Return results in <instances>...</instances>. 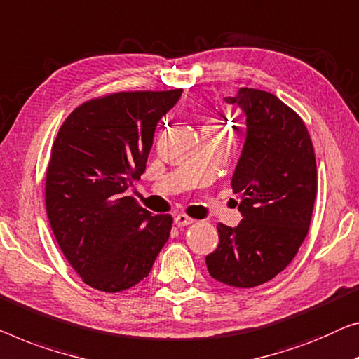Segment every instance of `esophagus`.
Returning <instances> with one entry per match:
<instances>
[{"mask_svg": "<svg viewBox=\"0 0 359 359\" xmlns=\"http://www.w3.org/2000/svg\"><path fill=\"white\" fill-rule=\"evenodd\" d=\"M174 222L177 227H187V226H190V224H194L195 221L191 217L187 216V214H177V216L174 217Z\"/></svg>", "mask_w": 359, "mask_h": 359, "instance_id": "34e87169", "label": "esophagus"}]
</instances>
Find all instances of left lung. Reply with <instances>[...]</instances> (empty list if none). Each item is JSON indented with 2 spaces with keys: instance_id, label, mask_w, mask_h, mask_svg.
Instances as JSON below:
<instances>
[{
  "instance_id": "1",
  "label": "left lung",
  "mask_w": 359,
  "mask_h": 359,
  "mask_svg": "<svg viewBox=\"0 0 359 359\" xmlns=\"http://www.w3.org/2000/svg\"><path fill=\"white\" fill-rule=\"evenodd\" d=\"M247 121L232 175L242 221L219 224V245L206 256L212 279L231 287L261 285L295 258L318 194L316 158L304 122L272 93L240 88L224 98Z\"/></svg>"
}]
</instances>
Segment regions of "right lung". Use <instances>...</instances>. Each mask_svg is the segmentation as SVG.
<instances>
[{
  "instance_id": "add662e5",
  "label": "right lung",
  "mask_w": 359,
  "mask_h": 359,
  "mask_svg": "<svg viewBox=\"0 0 359 359\" xmlns=\"http://www.w3.org/2000/svg\"><path fill=\"white\" fill-rule=\"evenodd\" d=\"M182 90L90 100L61 126L46 170V212L61 251L87 285L116 293L145 279L172 217L126 196L145 172L154 130Z\"/></svg>"
}]
</instances>
